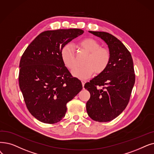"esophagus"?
<instances>
[{"label": "esophagus", "mask_w": 154, "mask_h": 154, "mask_svg": "<svg viewBox=\"0 0 154 154\" xmlns=\"http://www.w3.org/2000/svg\"><path fill=\"white\" fill-rule=\"evenodd\" d=\"M81 82H82V85L84 86V84L86 83V81L85 80H81Z\"/></svg>", "instance_id": "1"}]
</instances>
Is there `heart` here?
I'll use <instances>...</instances> for the list:
<instances>
[{
  "instance_id": "heart-1",
  "label": "heart",
  "mask_w": 154,
  "mask_h": 154,
  "mask_svg": "<svg viewBox=\"0 0 154 154\" xmlns=\"http://www.w3.org/2000/svg\"><path fill=\"white\" fill-rule=\"evenodd\" d=\"M77 46L89 53L84 61V65L72 70L73 76L80 79H86L90 77L94 72L99 74L106 70L110 60V54L108 50L101 47L96 39L91 38L80 40ZM61 57L68 69L72 70L75 67L76 58L74 48L72 45H66L63 46L61 51Z\"/></svg>"
}]
</instances>
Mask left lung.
Returning a JSON list of instances; mask_svg holds the SVG:
<instances>
[{
    "instance_id": "obj_1",
    "label": "left lung",
    "mask_w": 154,
    "mask_h": 154,
    "mask_svg": "<svg viewBox=\"0 0 154 154\" xmlns=\"http://www.w3.org/2000/svg\"><path fill=\"white\" fill-rule=\"evenodd\" d=\"M89 32L108 45L110 60L103 73L84 85L91 94L86 109L93 120L107 122L118 116L128 104L135 81L133 59L128 49L115 36L106 32ZM101 86L102 89L99 88Z\"/></svg>"
}]
</instances>
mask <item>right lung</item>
<instances>
[{
	"instance_id": "1",
	"label": "right lung",
	"mask_w": 154,
	"mask_h": 154,
	"mask_svg": "<svg viewBox=\"0 0 154 154\" xmlns=\"http://www.w3.org/2000/svg\"><path fill=\"white\" fill-rule=\"evenodd\" d=\"M80 29L46 31L29 44L20 60L19 84L31 114L39 122L53 124L66 112V104L82 89L61 57L62 48L82 35Z\"/></svg>"
}]
</instances>
